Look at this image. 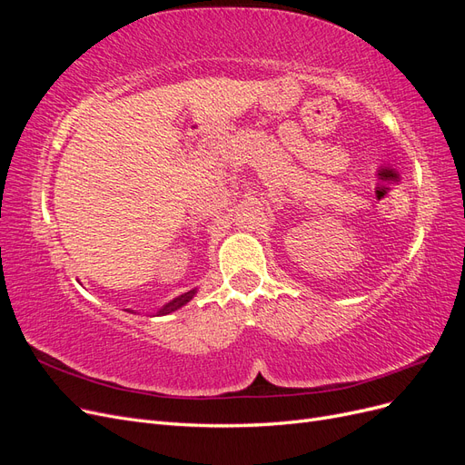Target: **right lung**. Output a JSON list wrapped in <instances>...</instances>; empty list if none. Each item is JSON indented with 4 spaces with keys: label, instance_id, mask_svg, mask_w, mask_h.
I'll return each instance as SVG.
<instances>
[{
    "label": "right lung",
    "instance_id": "add662e5",
    "mask_svg": "<svg viewBox=\"0 0 465 465\" xmlns=\"http://www.w3.org/2000/svg\"><path fill=\"white\" fill-rule=\"evenodd\" d=\"M195 292H198V289H192V291H188V292H184V294H180V297H176V299H173V301H168L166 304H163L157 312H153L154 316H166V314H171V312H174V311H178V308H182L184 304H188L193 297H195ZM128 312H134V311H128ZM135 314V312H134Z\"/></svg>",
    "mask_w": 465,
    "mask_h": 465
}]
</instances>
